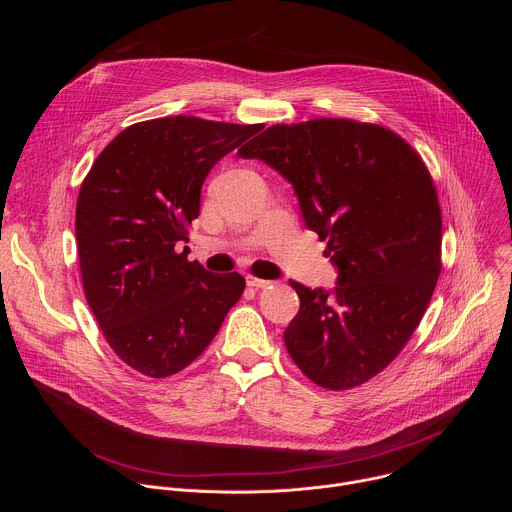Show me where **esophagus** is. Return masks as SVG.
<instances>
[{
  "label": "esophagus",
  "instance_id": "esophagus-1",
  "mask_svg": "<svg viewBox=\"0 0 512 512\" xmlns=\"http://www.w3.org/2000/svg\"><path fill=\"white\" fill-rule=\"evenodd\" d=\"M247 285H249V287H255V289H263V287H269L271 281L259 279V277H253V275H247Z\"/></svg>",
  "mask_w": 512,
  "mask_h": 512
}]
</instances>
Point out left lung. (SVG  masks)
<instances>
[{
    "label": "left lung",
    "mask_w": 512,
    "mask_h": 512,
    "mask_svg": "<svg viewBox=\"0 0 512 512\" xmlns=\"http://www.w3.org/2000/svg\"><path fill=\"white\" fill-rule=\"evenodd\" d=\"M239 156L294 186L338 267L332 291L289 279L300 296L289 356L324 389L367 383L407 344L442 271V210L421 156L383 125L326 117L271 125Z\"/></svg>",
    "instance_id": "obj_1"
}]
</instances>
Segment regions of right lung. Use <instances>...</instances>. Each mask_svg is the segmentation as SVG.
I'll return each instance as SVG.
<instances>
[{"mask_svg":"<svg viewBox=\"0 0 512 512\" xmlns=\"http://www.w3.org/2000/svg\"><path fill=\"white\" fill-rule=\"evenodd\" d=\"M263 125L190 115L123 129L83 180L75 233L85 298L113 352L141 375L186 369L239 302L245 277L178 253L212 166Z\"/></svg>","mask_w":512,"mask_h":512,"instance_id":"1","label":"right lung"}]
</instances>
